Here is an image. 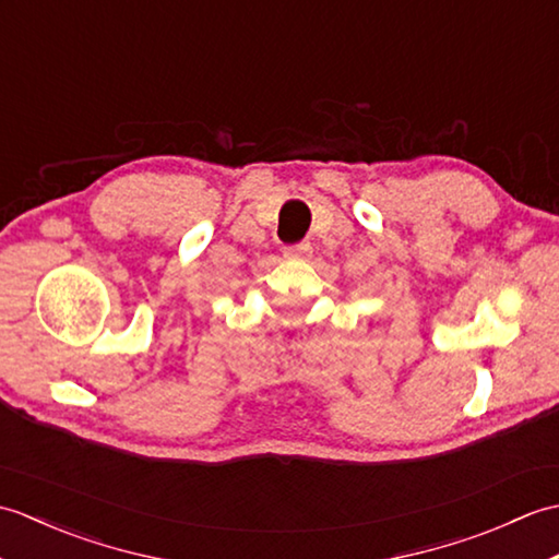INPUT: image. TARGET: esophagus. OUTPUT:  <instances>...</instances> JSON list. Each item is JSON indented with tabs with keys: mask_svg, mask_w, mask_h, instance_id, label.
<instances>
[{
	"mask_svg": "<svg viewBox=\"0 0 559 559\" xmlns=\"http://www.w3.org/2000/svg\"><path fill=\"white\" fill-rule=\"evenodd\" d=\"M310 254H312V245L310 242L283 247V257H286V259H307Z\"/></svg>",
	"mask_w": 559,
	"mask_h": 559,
	"instance_id": "34e87169",
	"label": "esophagus"
}]
</instances>
